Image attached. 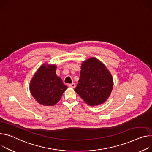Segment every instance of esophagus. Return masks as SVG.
<instances>
[{"instance_id":"esophagus-1","label":"esophagus","mask_w":152,"mask_h":152,"mask_svg":"<svg viewBox=\"0 0 152 152\" xmlns=\"http://www.w3.org/2000/svg\"><path fill=\"white\" fill-rule=\"evenodd\" d=\"M68 87H70V88H75V87H76V84H75V83H72V84H68Z\"/></svg>"}]
</instances>
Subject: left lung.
<instances>
[{"mask_svg": "<svg viewBox=\"0 0 152 152\" xmlns=\"http://www.w3.org/2000/svg\"><path fill=\"white\" fill-rule=\"evenodd\" d=\"M113 86L112 75L101 61L93 57L82 63L75 91L88 105L104 103L111 94Z\"/></svg>", "mask_w": 152, "mask_h": 152, "instance_id": "1", "label": "left lung"}]
</instances>
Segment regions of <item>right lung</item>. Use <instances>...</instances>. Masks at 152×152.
<instances>
[{
  "mask_svg": "<svg viewBox=\"0 0 152 152\" xmlns=\"http://www.w3.org/2000/svg\"><path fill=\"white\" fill-rule=\"evenodd\" d=\"M57 66L54 64H43L37 69L30 82L33 97L44 106H53L61 99L68 88L56 75Z\"/></svg>",
  "mask_w": 152,
  "mask_h": 152,
  "instance_id": "right-lung-1",
  "label": "right lung"
}]
</instances>
